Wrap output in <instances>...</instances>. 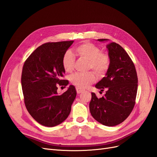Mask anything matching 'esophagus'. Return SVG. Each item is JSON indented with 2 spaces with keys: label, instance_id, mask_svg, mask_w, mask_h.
<instances>
[{
  "label": "esophagus",
  "instance_id": "1",
  "mask_svg": "<svg viewBox=\"0 0 157 157\" xmlns=\"http://www.w3.org/2000/svg\"><path fill=\"white\" fill-rule=\"evenodd\" d=\"M76 90H77V94H80L83 92V89L80 88L79 87H76Z\"/></svg>",
  "mask_w": 157,
  "mask_h": 157
}]
</instances>
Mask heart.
<instances>
[{
  "label": "heart",
  "instance_id": "1",
  "mask_svg": "<svg viewBox=\"0 0 157 157\" xmlns=\"http://www.w3.org/2000/svg\"><path fill=\"white\" fill-rule=\"evenodd\" d=\"M75 52L81 58L88 61V69H93L98 75L106 73L109 66V58L107 54L101 52L96 45L90 42H84L76 47ZM75 58L70 51L66 52L62 59V65L66 72L73 70ZM71 82L79 88H84L96 80V76L92 71L87 73H77L70 77Z\"/></svg>",
  "mask_w": 157,
  "mask_h": 157
}]
</instances>
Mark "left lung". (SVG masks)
Returning a JSON list of instances; mask_svg holds the SVG:
<instances>
[{
    "label": "left lung",
    "mask_w": 157,
    "mask_h": 157,
    "mask_svg": "<svg viewBox=\"0 0 157 157\" xmlns=\"http://www.w3.org/2000/svg\"><path fill=\"white\" fill-rule=\"evenodd\" d=\"M106 47L110 63L105 77L96 84V88L107 91L100 98L92 92L89 107L95 120L105 126H114L125 121L134 109L137 76L134 63L121 46L110 42Z\"/></svg>",
    "instance_id": "8db88e82"
}]
</instances>
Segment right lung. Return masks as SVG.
I'll use <instances>...</instances> for the list:
<instances>
[{
    "mask_svg": "<svg viewBox=\"0 0 157 157\" xmlns=\"http://www.w3.org/2000/svg\"><path fill=\"white\" fill-rule=\"evenodd\" d=\"M73 40L47 42L29 56L23 65L21 87L25 107L39 124L56 126L67 118L77 96L73 85L62 94L57 92L58 85L67 86L62 80L65 73L62 59Z\"/></svg>",
    "mask_w": 157,
    "mask_h": 157,
    "instance_id": "obj_1",
    "label": "right lung"
}]
</instances>
